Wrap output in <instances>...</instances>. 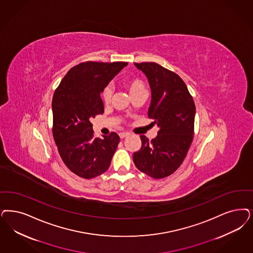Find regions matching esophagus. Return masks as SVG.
Returning <instances> with one entry per match:
<instances>
[{
  "label": "esophagus",
  "instance_id": "obj_1",
  "mask_svg": "<svg viewBox=\"0 0 253 253\" xmlns=\"http://www.w3.org/2000/svg\"><path fill=\"white\" fill-rule=\"evenodd\" d=\"M129 135H130V132H127V131H124V132H121L120 133V137L121 138H125V137H127Z\"/></svg>",
  "mask_w": 253,
  "mask_h": 253
}]
</instances>
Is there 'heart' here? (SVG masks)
I'll return each mask as SVG.
<instances>
[{
  "instance_id": "obj_1",
  "label": "heart",
  "mask_w": 253,
  "mask_h": 253,
  "mask_svg": "<svg viewBox=\"0 0 253 253\" xmlns=\"http://www.w3.org/2000/svg\"><path fill=\"white\" fill-rule=\"evenodd\" d=\"M126 86L128 87L130 93L132 94L136 91H139L141 89H145L144 83L138 79H128L126 81ZM114 88L112 86H107L105 87L102 93V98L105 103H109L111 101V98L113 95Z\"/></svg>"
}]
</instances>
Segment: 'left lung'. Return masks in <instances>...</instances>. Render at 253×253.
Wrapping results in <instances>:
<instances>
[{"label": "left lung", "instance_id": "obj_1", "mask_svg": "<svg viewBox=\"0 0 253 253\" xmlns=\"http://www.w3.org/2000/svg\"><path fill=\"white\" fill-rule=\"evenodd\" d=\"M148 79L151 90L148 118L159 127L149 141L140 135L142 146L133 153V163L153 178L173 174L183 163L193 138L195 105L188 87L175 73L156 62L135 63Z\"/></svg>", "mask_w": 253, "mask_h": 253}]
</instances>
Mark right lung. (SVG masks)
<instances>
[{
	"label": "right lung",
	"mask_w": 253,
	"mask_h": 253,
	"mask_svg": "<svg viewBox=\"0 0 253 253\" xmlns=\"http://www.w3.org/2000/svg\"><path fill=\"white\" fill-rule=\"evenodd\" d=\"M127 65L124 61L79 63L54 92L53 137L65 166L83 178L105 173L120 143L116 132L94 138L90 120L104 113L100 94Z\"/></svg>",
	"instance_id": "add662e5"
}]
</instances>
